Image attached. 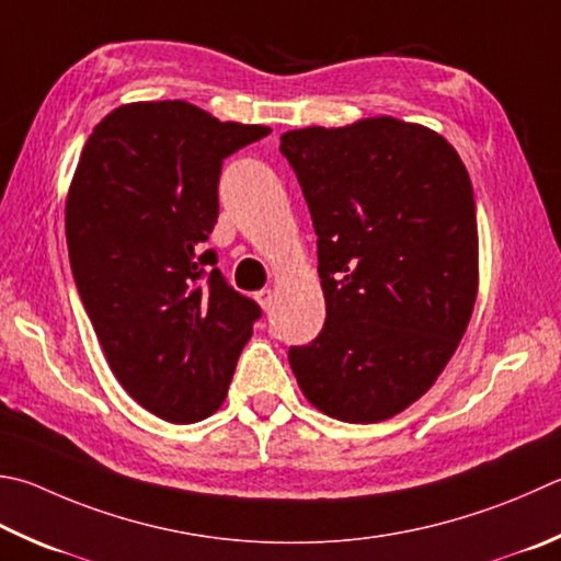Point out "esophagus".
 Returning <instances> with one entry per match:
<instances>
[{
  "mask_svg": "<svg viewBox=\"0 0 561 561\" xmlns=\"http://www.w3.org/2000/svg\"><path fill=\"white\" fill-rule=\"evenodd\" d=\"M272 297H274L272 289H260L257 294H254V301L260 304V309L267 311L272 307Z\"/></svg>",
  "mask_w": 561,
  "mask_h": 561,
  "instance_id": "34e87169",
  "label": "esophagus"
}]
</instances>
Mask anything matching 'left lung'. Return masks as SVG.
I'll return each instance as SVG.
<instances>
[{
	"instance_id": "left-lung-1",
	"label": "left lung",
	"mask_w": 561,
	"mask_h": 561,
	"mask_svg": "<svg viewBox=\"0 0 561 561\" xmlns=\"http://www.w3.org/2000/svg\"><path fill=\"white\" fill-rule=\"evenodd\" d=\"M319 236L325 323L289 351L333 420L385 422L444 373L478 294L473 186L439 131L394 117L282 135Z\"/></svg>"
}]
</instances>
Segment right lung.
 Here are the masks:
<instances>
[{"label":"right lung","mask_w":561,"mask_h":561,"mask_svg":"<svg viewBox=\"0 0 561 561\" xmlns=\"http://www.w3.org/2000/svg\"><path fill=\"white\" fill-rule=\"evenodd\" d=\"M270 135L186 100L119 105L80 151L66 196L70 270L119 385L171 424L228 394L260 307L203 250L222 159Z\"/></svg>","instance_id":"1"}]
</instances>
